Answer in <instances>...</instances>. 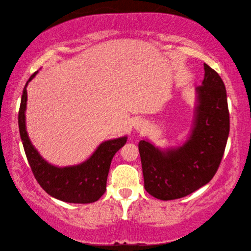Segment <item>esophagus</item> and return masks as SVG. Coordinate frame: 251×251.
I'll use <instances>...</instances> for the list:
<instances>
[{
  "instance_id": "1",
  "label": "esophagus",
  "mask_w": 251,
  "mask_h": 251,
  "mask_svg": "<svg viewBox=\"0 0 251 251\" xmlns=\"http://www.w3.org/2000/svg\"><path fill=\"white\" fill-rule=\"evenodd\" d=\"M135 128L137 130H145L147 128V123L144 120H138L135 122Z\"/></svg>"
}]
</instances>
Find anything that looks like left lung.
Here are the masks:
<instances>
[{
    "label": "left lung",
    "mask_w": 251,
    "mask_h": 251,
    "mask_svg": "<svg viewBox=\"0 0 251 251\" xmlns=\"http://www.w3.org/2000/svg\"><path fill=\"white\" fill-rule=\"evenodd\" d=\"M203 69L189 138L165 151L148 141L138 144L144 187L160 201L185 197L208 184L224 156L230 127L226 87L217 72L207 64Z\"/></svg>",
    "instance_id": "1"
}]
</instances>
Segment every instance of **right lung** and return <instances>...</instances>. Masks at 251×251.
<instances>
[{
  "label": "right lung",
  "instance_id": "right-lung-1",
  "mask_svg": "<svg viewBox=\"0 0 251 251\" xmlns=\"http://www.w3.org/2000/svg\"><path fill=\"white\" fill-rule=\"evenodd\" d=\"M36 74L37 72L25 84L19 110L20 135L33 175L50 196L62 201L90 203L99 201L106 190V181L113 157L125 145L127 137L124 136L103 142L90 158L76 166L56 167L49 164L32 145L25 126L26 86Z\"/></svg>",
  "mask_w": 251,
  "mask_h": 251
}]
</instances>
